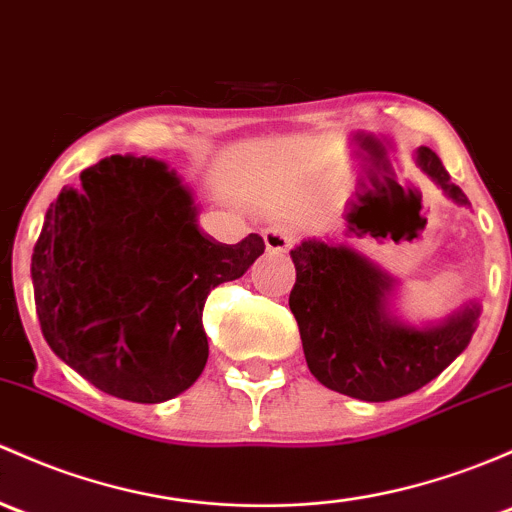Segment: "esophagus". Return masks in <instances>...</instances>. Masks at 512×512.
<instances>
[{
    "instance_id": "1",
    "label": "esophagus",
    "mask_w": 512,
    "mask_h": 512,
    "mask_svg": "<svg viewBox=\"0 0 512 512\" xmlns=\"http://www.w3.org/2000/svg\"><path fill=\"white\" fill-rule=\"evenodd\" d=\"M262 238H265L267 250H272V252H287L294 242L292 235H287L284 230H279V228H267L265 233H262Z\"/></svg>"
}]
</instances>
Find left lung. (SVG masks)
Masks as SVG:
<instances>
[{
  "mask_svg": "<svg viewBox=\"0 0 512 512\" xmlns=\"http://www.w3.org/2000/svg\"><path fill=\"white\" fill-rule=\"evenodd\" d=\"M417 164L466 206L437 154L417 149ZM297 282L289 309L299 324L311 375L341 395L387 402L434 380L469 346L481 309L476 304L434 328H412L387 314L392 279L358 252L319 240L292 250Z\"/></svg>",
  "mask_w": 512,
  "mask_h": 512,
  "instance_id": "obj_1",
  "label": "left lung"
}]
</instances>
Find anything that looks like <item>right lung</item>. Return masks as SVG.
<instances>
[{"label": "right lung", "mask_w": 512, "mask_h": 512, "mask_svg": "<svg viewBox=\"0 0 512 512\" xmlns=\"http://www.w3.org/2000/svg\"><path fill=\"white\" fill-rule=\"evenodd\" d=\"M265 252L196 225L191 193L166 164L107 157L63 188L31 255L43 338L112 397L154 405L196 383L208 360L203 306Z\"/></svg>", "instance_id": "right-lung-1"}]
</instances>
